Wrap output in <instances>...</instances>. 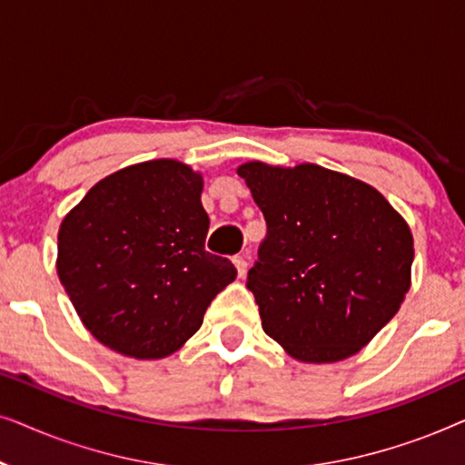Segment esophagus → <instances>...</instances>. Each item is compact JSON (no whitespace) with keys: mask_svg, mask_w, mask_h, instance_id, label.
<instances>
[{"mask_svg":"<svg viewBox=\"0 0 465 465\" xmlns=\"http://www.w3.org/2000/svg\"><path fill=\"white\" fill-rule=\"evenodd\" d=\"M232 262H234V266H237L239 277H245V272H247V258L245 256H234Z\"/></svg>","mask_w":465,"mask_h":465,"instance_id":"1","label":"esophagus"}]
</instances>
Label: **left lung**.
I'll return each instance as SVG.
<instances>
[{
  "label": "left lung",
  "instance_id": "left-lung-1",
  "mask_svg": "<svg viewBox=\"0 0 465 465\" xmlns=\"http://www.w3.org/2000/svg\"><path fill=\"white\" fill-rule=\"evenodd\" d=\"M237 173L266 220L247 272L264 332L302 361L358 353L411 288L409 224L372 186L320 164Z\"/></svg>",
  "mask_w": 465,
  "mask_h": 465
}]
</instances>
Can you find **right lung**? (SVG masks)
<instances>
[{
  "label": "right lung",
  "instance_id": "obj_1",
  "mask_svg": "<svg viewBox=\"0 0 465 465\" xmlns=\"http://www.w3.org/2000/svg\"><path fill=\"white\" fill-rule=\"evenodd\" d=\"M203 177L161 158L107 175L63 220L56 272L94 339L137 360L177 351L234 282L205 250Z\"/></svg>",
  "mask_w": 465,
  "mask_h": 465
}]
</instances>
